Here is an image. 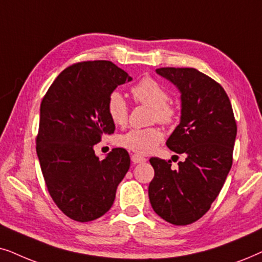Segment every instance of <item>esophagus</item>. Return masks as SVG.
<instances>
[{"label": "esophagus", "mask_w": 262, "mask_h": 262, "mask_svg": "<svg viewBox=\"0 0 262 262\" xmlns=\"http://www.w3.org/2000/svg\"><path fill=\"white\" fill-rule=\"evenodd\" d=\"M132 162H133L134 164L145 163L146 162V158H144V157L139 156V155H133V156H132Z\"/></svg>", "instance_id": "34e87169"}]
</instances>
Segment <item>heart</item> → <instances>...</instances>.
<instances>
[{
  "instance_id": "1",
  "label": "heart",
  "mask_w": 262,
  "mask_h": 262,
  "mask_svg": "<svg viewBox=\"0 0 262 262\" xmlns=\"http://www.w3.org/2000/svg\"><path fill=\"white\" fill-rule=\"evenodd\" d=\"M132 95L137 102L147 105L153 110L152 120L169 124L175 118V111L167 105L169 96L155 80L146 78L132 89ZM107 114L116 125H123L128 120V106L124 97L118 91L111 93L107 99ZM163 140V133L159 128L149 127L130 129L120 135L118 144L138 155H148L153 152Z\"/></svg>"
}]
</instances>
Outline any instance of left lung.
<instances>
[{"mask_svg":"<svg viewBox=\"0 0 262 262\" xmlns=\"http://www.w3.org/2000/svg\"><path fill=\"white\" fill-rule=\"evenodd\" d=\"M156 73L179 90L180 124L166 146L184 155L176 170L152 157L155 177L148 186L153 211L173 225L196 222L210 210L232 165L237 127L223 87L195 68H159Z\"/></svg>","mask_w":262,"mask_h":262,"instance_id":"1","label":"left lung"}]
</instances>
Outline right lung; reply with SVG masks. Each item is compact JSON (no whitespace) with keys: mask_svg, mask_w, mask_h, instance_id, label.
Here are the masks:
<instances>
[{"mask_svg":"<svg viewBox=\"0 0 262 262\" xmlns=\"http://www.w3.org/2000/svg\"><path fill=\"white\" fill-rule=\"evenodd\" d=\"M132 80L113 62H81L56 78L40 104L37 156L41 172L52 200L76 222L95 221L110 210L130 166L124 148H114L100 160L93 146L115 132L109 96Z\"/></svg>","mask_w":262,"mask_h":262,"instance_id":"obj_1","label":"right lung"}]
</instances>
